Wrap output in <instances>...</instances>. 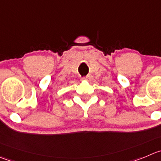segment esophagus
Instances as JSON below:
<instances>
[{
	"label": "esophagus",
	"mask_w": 161,
	"mask_h": 161,
	"mask_svg": "<svg viewBox=\"0 0 161 161\" xmlns=\"http://www.w3.org/2000/svg\"><path fill=\"white\" fill-rule=\"evenodd\" d=\"M92 80V76L91 75H88V76H85V77L82 78V80H87V81H90Z\"/></svg>",
	"instance_id": "esophagus-1"
}]
</instances>
